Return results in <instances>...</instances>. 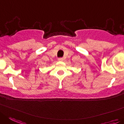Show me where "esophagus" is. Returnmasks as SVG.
<instances>
[{
	"mask_svg": "<svg viewBox=\"0 0 124 124\" xmlns=\"http://www.w3.org/2000/svg\"><path fill=\"white\" fill-rule=\"evenodd\" d=\"M58 61H60V62H61V61H63V58H59Z\"/></svg>",
	"mask_w": 124,
	"mask_h": 124,
	"instance_id": "34e87169",
	"label": "esophagus"
}]
</instances>
